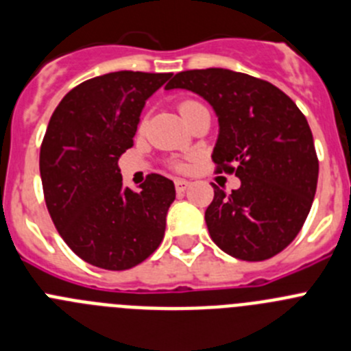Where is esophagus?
<instances>
[{"label":"esophagus","mask_w":351,"mask_h":351,"mask_svg":"<svg viewBox=\"0 0 351 351\" xmlns=\"http://www.w3.org/2000/svg\"><path fill=\"white\" fill-rule=\"evenodd\" d=\"M191 186V182H186V180H175V189L176 192H185L186 189Z\"/></svg>","instance_id":"1"}]
</instances>
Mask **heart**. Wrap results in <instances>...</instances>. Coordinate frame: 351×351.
<instances>
[{
  "mask_svg": "<svg viewBox=\"0 0 351 351\" xmlns=\"http://www.w3.org/2000/svg\"><path fill=\"white\" fill-rule=\"evenodd\" d=\"M197 106H199V101H195V100H182V101H180L178 110H180V114L183 116V119H185V117L189 116V112H191V110L194 109V107H197ZM171 166L175 169H178V171H183V169L189 168V165H186L185 160H175V162H171Z\"/></svg>",
  "mask_w": 351,
  "mask_h": 351,
  "instance_id": "b5f03b06",
  "label": "heart"
}]
</instances>
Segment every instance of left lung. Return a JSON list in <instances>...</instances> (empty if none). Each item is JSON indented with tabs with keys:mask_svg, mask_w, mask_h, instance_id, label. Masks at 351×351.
I'll use <instances>...</instances> for the list:
<instances>
[{
	"mask_svg": "<svg viewBox=\"0 0 351 351\" xmlns=\"http://www.w3.org/2000/svg\"><path fill=\"white\" fill-rule=\"evenodd\" d=\"M185 88L209 101L220 121L213 150L218 173H235L241 186H218L206 209L209 235L244 261L279 254L303 227L319 180L308 121L277 86L228 69L178 72L166 90Z\"/></svg>",
	"mask_w": 351,
	"mask_h": 351,
	"instance_id": "1",
	"label": "left lung"
}]
</instances>
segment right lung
Wrapping results in <instances>:
<instances>
[{"label": "right lung", "instance_id": "add662e5", "mask_svg": "<svg viewBox=\"0 0 351 351\" xmlns=\"http://www.w3.org/2000/svg\"><path fill=\"white\" fill-rule=\"evenodd\" d=\"M171 76L110 72L72 88L51 114L39 152L45 202L65 244L93 267H136L165 237L173 182L150 173L133 192L117 160L133 147L145 100Z\"/></svg>", "mask_w": 351, "mask_h": 351}]
</instances>
